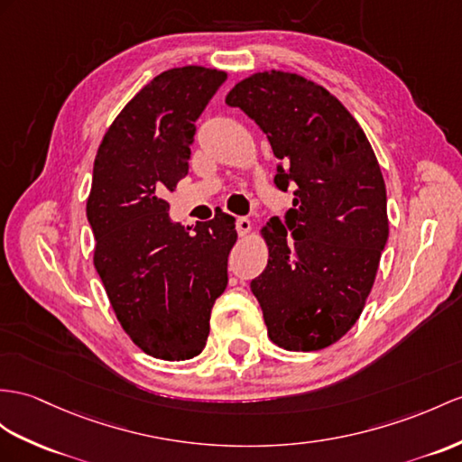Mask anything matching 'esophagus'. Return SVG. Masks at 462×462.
<instances>
[{"label": "esophagus", "mask_w": 462, "mask_h": 462, "mask_svg": "<svg viewBox=\"0 0 462 462\" xmlns=\"http://www.w3.org/2000/svg\"><path fill=\"white\" fill-rule=\"evenodd\" d=\"M235 227H237V233L241 235V237H245L246 233L251 231V219H246V217H237V223H235Z\"/></svg>", "instance_id": "esophagus-1"}]
</instances>
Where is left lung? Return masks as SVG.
I'll use <instances>...</instances> for the list:
<instances>
[{"label":"left lung","mask_w":462,"mask_h":462,"mask_svg":"<svg viewBox=\"0 0 462 462\" xmlns=\"http://www.w3.org/2000/svg\"><path fill=\"white\" fill-rule=\"evenodd\" d=\"M225 104L266 134L276 188L294 186L286 221L263 227L268 264L251 282L268 337L286 351H319L363 313L388 241L376 154L341 101L303 76L256 72Z\"/></svg>","instance_id":"left-lung-1"}]
</instances>
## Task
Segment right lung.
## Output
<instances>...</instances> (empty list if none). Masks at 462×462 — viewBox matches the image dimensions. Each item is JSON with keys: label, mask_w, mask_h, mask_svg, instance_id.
Returning a JSON list of instances; mask_svg holds the SVG:
<instances>
[{"label": "right lung", "mask_w": 462, "mask_h": 462, "mask_svg": "<svg viewBox=\"0 0 462 462\" xmlns=\"http://www.w3.org/2000/svg\"><path fill=\"white\" fill-rule=\"evenodd\" d=\"M225 78L204 66L152 78L111 123L94 162V266L121 328L162 361L204 351L211 308L227 288L235 217L217 211L189 231L164 199L188 174L196 121Z\"/></svg>", "instance_id": "obj_1"}]
</instances>
